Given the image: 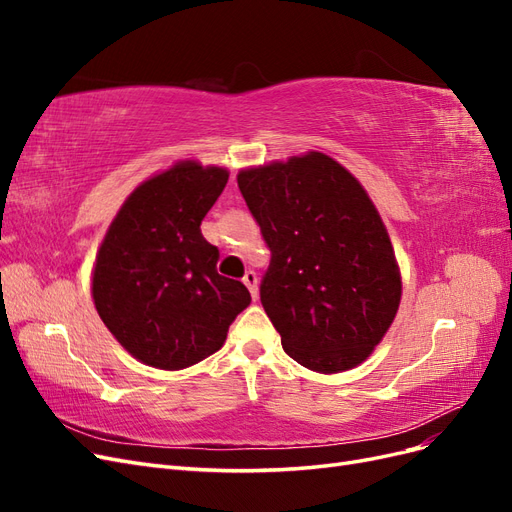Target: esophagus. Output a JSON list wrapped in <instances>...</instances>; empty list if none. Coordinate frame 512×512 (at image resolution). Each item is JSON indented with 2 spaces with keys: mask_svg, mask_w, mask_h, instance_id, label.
<instances>
[{
  "mask_svg": "<svg viewBox=\"0 0 512 512\" xmlns=\"http://www.w3.org/2000/svg\"><path fill=\"white\" fill-rule=\"evenodd\" d=\"M243 284L247 286V290H250V294H252V299L256 301L258 299V277H256V273L254 271H247L243 275Z\"/></svg>",
  "mask_w": 512,
  "mask_h": 512,
  "instance_id": "34e87169",
  "label": "esophagus"
}]
</instances>
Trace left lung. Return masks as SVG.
<instances>
[{"mask_svg":"<svg viewBox=\"0 0 512 512\" xmlns=\"http://www.w3.org/2000/svg\"><path fill=\"white\" fill-rule=\"evenodd\" d=\"M237 183L271 250L260 301L286 354L318 374L361 365L401 301L389 232L363 185L320 151L243 168Z\"/></svg>","mask_w":512,"mask_h":512,"instance_id":"1","label":"left lung"}]
</instances>
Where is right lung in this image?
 <instances>
[{"mask_svg": "<svg viewBox=\"0 0 512 512\" xmlns=\"http://www.w3.org/2000/svg\"><path fill=\"white\" fill-rule=\"evenodd\" d=\"M226 181V168L177 162L138 185L106 230L91 294L106 329L145 365L177 371L207 359L252 301L218 273L220 250L200 232Z\"/></svg>", "mask_w": 512, "mask_h": 512, "instance_id": "right-lung-1", "label": "right lung"}]
</instances>
